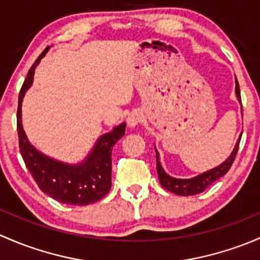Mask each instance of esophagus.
I'll return each instance as SVG.
<instances>
[{
	"mask_svg": "<svg viewBox=\"0 0 260 260\" xmlns=\"http://www.w3.org/2000/svg\"><path fill=\"white\" fill-rule=\"evenodd\" d=\"M141 120H143V117H141V115L139 112H133L127 117V124H129L130 127H135L136 125L140 124Z\"/></svg>",
	"mask_w": 260,
	"mask_h": 260,
	"instance_id": "obj_1",
	"label": "esophagus"
}]
</instances>
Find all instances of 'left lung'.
<instances>
[{"label": "left lung", "mask_w": 260, "mask_h": 260, "mask_svg": "<svg viewBox=\"0 0 260 260\" xmlns=\"http://www.w3.org/2000/svg\"><path fill=\"white\" fill-rule=\"evenodd\" d=\"M235 93H237L238 100L242 103V99H240L239 84H238L237 79H235ZM240 139H242V134H240L239 139H238L237 145H235L234 150H233L232 155H230L223 164L191 179H175L168 175V174L164 171V169L161 168V165H160L159 155H157V151H156V170H157V176H159L160 184H161L162 188L169 190V191L174 192V194L176 195H181V197H190V195H195V194H199V192H203L208 188V186H210L211 184L215 183L218 179H220L221 176L225 175V174L229 171L230 168H232L233 162H234L235 160V156H237L238 149H239Z\"/></svg>", "instance_id": "obj_1"}]
</instances>
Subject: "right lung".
Segmentation results:
<instances>
[{
	"label": "right lung",
	"mask_w": 260,
	"mask_h": 260,
	"mask_svg": "<svg viewBox=\"0 0 260 260\" xmlns=\"http://www.w3.org/2000/svg\"><path fill=\"white\" fill-rule=\"evenodd\" d=\"M49 47L37 57L28 70L18 95L17 134L18 145L26 167L39 188L57 202L69 205H89L103 199L111 188V152L125 134L126 124L115 127L101 136L82 164L68 165L45 156L27 141L21 122V103L34 80L35 69Z\"/></svg>",
	"instance_id": "add662e5"
}]
</instances>
